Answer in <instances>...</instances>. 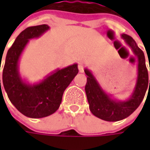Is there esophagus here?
<instances>
[{
  "instance_id": "obj_1",
  "label": "esophagus",
  "mask_w": 150,
  "mask_h": 150,
  "mask_svg": "<svg viewBox=\"0 0 150 150\" xmlns=\"http://www.w3.org/2000/svg\"><path fill=\"white\" fill-rule=\"evenodd\" d=\"M78 70H79V72H81V73H83V72H84L83 64L82 62H80V63L78 64Z\"/></svg>"
}]
</instances>
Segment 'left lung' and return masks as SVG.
<instances>
[{"label": "left lung", "mask_w": 150, "mask_h": 150, "mask_svg": "<svg viewBox=\"0 0 150 150\" xmlns=\"http://www.w3.org/2000/svg\"><path fill=\"white\" fill-rule=\"evenodd\" d=\"M121 38L128 45L138 60L135 85L128 98L119 100L114 98L112 94L108 93L101 87L92 71L88 68L84 69L88 76L85 92L90 111L96 117L108 122H116L129 117L139 106L147 89L149 91L150 89V80L149 86V75L143 51L129 35L121 34Z\"/></svg>", "instance_id": "8db88e82"}]
</instances>
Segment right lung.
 <instances>
[{
    "instance_id": "add662e5",
    "label": "right lung",
    "mask_w": 150,
    "mask_h": 150,
    "mask_svg": "<svg viewBox=\"0 0 150 150\" xmlns=\"http://www.w3.org/2000/svg\"><path fill=\"white\" fill-rule=\"evenodd\" d=\"M49 29L46 24L25 29L16 38L6 57L2 73L4 88L11 103L28 118H41L54 113L60 107L64 91L78 73V63H74L56 69L38 83H30L21 77L19 62L26 45Z\"/></svg>"
}]
</instances>
